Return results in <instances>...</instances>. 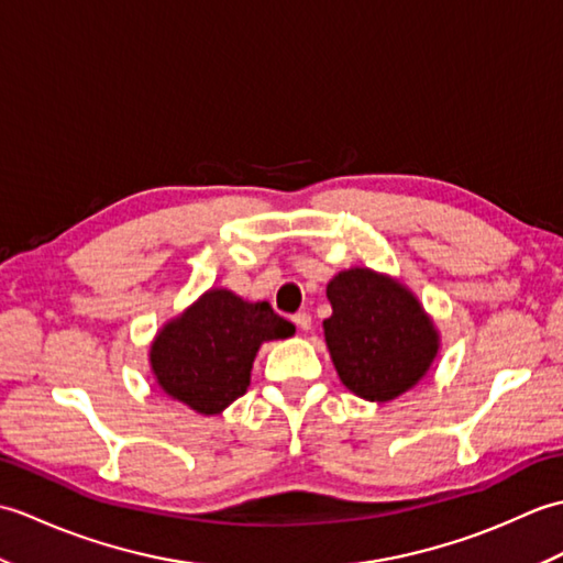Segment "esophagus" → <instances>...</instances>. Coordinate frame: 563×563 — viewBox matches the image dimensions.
Segmentation results:
<instances>
[{"mask_svg":"<svg viewBox=\"0 0 563 563\" xmlns=\"http://www.w3.org/2000/svg\"><path fill=\"white\" fill-rule=\"evenodd\" d=\"M292 321H295V324L300 327L302 331H309V329H312V317H309L307 312H297V314L292 317Z\"/></svg>","mask_w":563,"mask_h":563,"instance_id":"34e87169","label":"esophagus"}]
</instances>
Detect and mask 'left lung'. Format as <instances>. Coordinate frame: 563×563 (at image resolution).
Returning a JSON list of instances; mask_svg holds the SVG:
<instances>
[{
  "instance_id": "1",
  "label": "left lung",
  "mask_w": 563,
  "mask_h": 563,
  "mask_svg": "<svg viewBox=\"0 0 563 563\" xmlns=\"http://www.w3.org/2000/svg\"><path fill=\"white\" fill-rule=\"evenodd\" d=\"M324 341L339 379L355 397L385 404L421 382L440 353V331L399 278L367 266L339 271L327 285Z\"/></svg>"
}]
</instances>
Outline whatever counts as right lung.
I'll return each mask as SVG.
<instances>
[{"label": "right lung", "mask_w": 563, "mask_h": 563, "mask_svg": "<svg viewBox=\"0 0 563 563\" xmlns=\"http://www.w3.org/2000/svg\"><path fill=\"white\" fill-rule=\"evenodd\" d=\"M292 333L295 327L268 302L210 288L181 314L164 321L150 343V369L166 397L214 416L249 389L261 345Z\"/></svg>", "instance_id": "1"}]
</instances>
